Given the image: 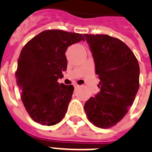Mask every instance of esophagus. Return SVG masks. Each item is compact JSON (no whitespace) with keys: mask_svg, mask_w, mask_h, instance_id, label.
I'll return each mask as SVG.
<instances>
[{"mask_svg":"<svg viewBox=\"0 0 152 152\" xmlns=\"http://www.w3.org/2000/svg\"><path fill=\"white\" fill-rule=\"evenodd\" d=\"M74 86H75V89H77V87L79 86H78V85H77V84H75V85H74Z\"/></svg>","mask_w":152,"mask_h":152,"instance_id":"1","label":"esophagus"}]
</instances>
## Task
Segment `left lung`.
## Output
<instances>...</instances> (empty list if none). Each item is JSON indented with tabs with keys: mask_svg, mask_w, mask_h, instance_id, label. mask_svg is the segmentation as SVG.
Instances as JSON below:
<instances>
[{
	"mask_svg": "<svg viewBox=\"0 0 152 152\" xmlns=\"http://www.w3.org/2000/svg\"><path fill=\"white\" fill-rule=\"evenodd\" d=\"M92 51L100 91L84 105L87 118L101 129L116 125L129 112L140 87V66L132 50L108 35L84 34Z\"/></svg>",
	"mask_w": 152,
	"mask_h": 152,
	"instance_id": "1",
	"label": "left lung"
}]
</instances>
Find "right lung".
I'll use <instances>...</instances> for the list:
<instances>
[{
    "label": "right lung",
    "mask_w": 152,
    "mask_h": 152,
    "mask_svg": "<svg viewBox=\"0 0 152 152\" xmlns=\"http://www.w3.org/2000/svg\"><path fill=\"white\" fill-rule=\"evenodd\" d=\"M85 40L82 34L46 30L26 43L19 56L15 73L20 98L34 121L51 126L65 116L74 86L58 82L66 70V50Z\"/></svg>",
    "instance_id": "1"
}]
</instances>
